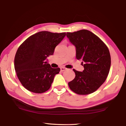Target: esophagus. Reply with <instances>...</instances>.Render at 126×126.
Segmentation results:
<instances>
[{"label": "esophagus", "instance_id": "obj_1", "mask_svg": "<svg viewBox=\"0 0 126 126\" xmlns=\"http://www.w3.org/2000/svg\"><path fill=\"white\" fill-rule=\"evenodd\" d=\"M61 72H63V71H65L66 70V68H65V67H61Z\"/></svg>", "mask_w": 126, "mask_h": 126}]
</instances>
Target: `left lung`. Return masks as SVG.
<instances>
[{
	"instance_id": "left-lung-1",
	"label": "left lung",
	"mask_w": 126,
	"mask_h": 126,
	"mask_svg": "<svg viewBox=\"0 0 126 126\" xmlns=\"http://www.w3.org/2000/svg\"><path fill=\"white\" fill-rule=\"evenodd\" d=\"M70 42L75 47L76 58L82 60L84 70L77 71L74 79L68 83L69 87L79 95L95 92L106 79L111 65L109 50L101 40L92 32L81 30L67 32Z\"/></svg>"
}]
</instances>
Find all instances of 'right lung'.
<instances>
[{"mask_svg": "<svg viewBox=\"0 0 126 126\" xmlns=\"http://www.w3.org/2000/svg\"><path fill=\"white\" fill-rule=\"evenodd\" d=\"M66 35L63 33L41 31L29 36L16 52L15 69L22 85L35 93L49 90L60 68H52L47 59Z\"/></svg>", "mask_w": 126, "mask_h": 126, "instance_id": "1", "label": "right lung"}]
</instances>
